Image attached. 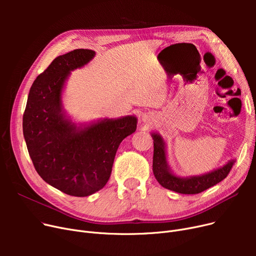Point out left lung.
Returning a JSON list of instances; mask_svg holds the SVG:
<instances>
[{
    "instance_id": "left-lung-1",
    "label": "left lung",
    "mask_w": 256,
    "mask_h": 256,
    "mask_svg": "<svg viewBox=\"0 0 256 256\" xmlns=\"http://www.w3.org/2000/svg\"><path fill=\"white\" fill-rule=\"evenodd\" d=\"M154 139V160L152 171L158 184L168 190L180 194H198L210 186L222 182L230 172L234 160H230L220 169L210 172L204 176H192L189 178H178L169 170L166 160L165 143L160 135L152 134Z\"/></svg>"
}]
</instances>
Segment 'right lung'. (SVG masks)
Here are the masks:
<instances>
[{
  "label": "right lung",
  "mask_w": 256,
  "mask_h": 256,
  "mask_svg": "<svg viewBox=\"0 0 256 256\" xmlns=\"http://www.w3.org/2000/svg\"><path fill=\"white\" fill-rule=\"evenodd\" d=\"M94 55V50L78 48L54 59L32 84L22 117L24 137L37 173L48 184L76 197L102 189L119 144L137 128L136 117L126 116L76 128L62 114L65 80Z\"/></svg>",
  "instance_id": "obj_1"
}]
</instances>
